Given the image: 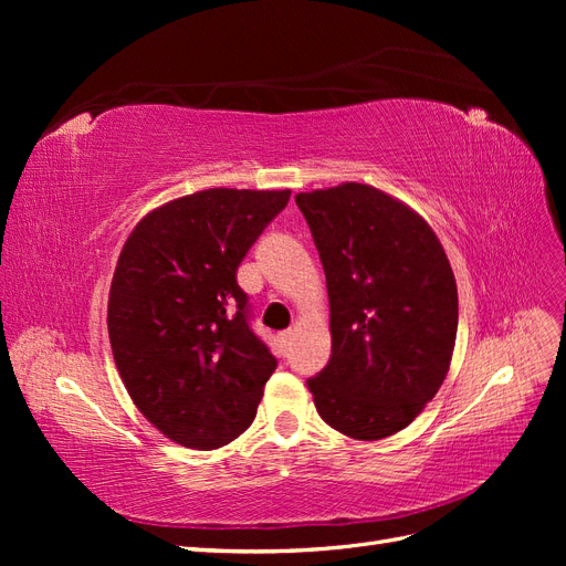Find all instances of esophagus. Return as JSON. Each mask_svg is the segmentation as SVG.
<instances>
[{
	"label": "esophagus",
	"instance_id": "esophagus-1",
	"mask_svg": "<svg viewBox=\"0 0 566 566\" xmlns=\"http://www.w3.org/2000/svg\"><path fill=\"white\" fill-rule=\"evenodd\" d=\"M279 339H281V347L287 349L290 342H293V331H283V333L279 335Z\"/></svg>",
	"mask_w": 566,
	"mask_h": 566
}]
</instances>
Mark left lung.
Listing matches in <instances>:
<instances>
[{
	"instance_id": "left-lung-1",
	"label": "left lung",
	"mask_w": 566,
	"mask_h": 566,
	"mask_svg": "<svg viewBox=\"0 0 566 566\" xmlns=\"http://www.w3.org/2000/svg\"><path fill=\"white\" fill-rule=\"evenodd\" d=\"M295 202L331 297V361L306 387L318 416L352 439L403 430L451 366L458 290L439 238L403 202L342 184Z\"/></svg>"
}]
</instances>
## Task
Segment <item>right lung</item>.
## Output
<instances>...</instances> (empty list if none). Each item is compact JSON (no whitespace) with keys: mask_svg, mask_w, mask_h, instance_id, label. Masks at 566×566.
<instances>
[{"mask_svg":"<svg viewBox=\"0 0 566 566\" xmlns=\"http://www.w3.org/2000/svg\"><path fill=\"white\" fill-rule=\"evenodd\" d=\"M290 191L208 188L146 214L108 297L115 366L136 408L172 441L210 451L254 420L276 356L250 328L235 281Z\"/></svg>","mask_w":566,"mask_h":566,"instance_id":"obj_1","label":"right lung"}]
</instances>
